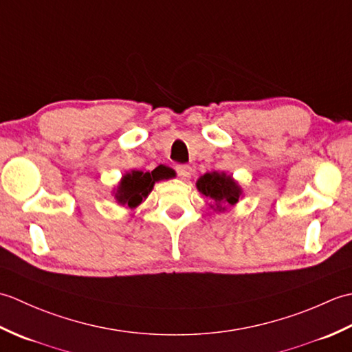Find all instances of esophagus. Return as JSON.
Returning <instances> with one entry per match:
<instances>
[{"instance_id":"esophagus-1","label":"esophagus","mask_w":352,"mask_h":352,"mask_svg":"<svg viewBox=\"0 0 352 352\" xmlns=\"http://www.w3.org/2000/svg\"><path fill=\"white\" fill-rule=\"evenodd\" d=\"M177 172H178V177H180L182 180H189L192 175V168L188 166V164H178Z\"/></svg>"}]
</instances>
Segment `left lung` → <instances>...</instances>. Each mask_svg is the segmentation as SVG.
Returning <instances> with one entry per match:
<instances>
[{"label": "left lung", "mask_w": 352, "mask_h": 352, "mask_svg": "<svg viewBox=\"0 0 352 352\" xmlns=\"http://www.w3.org/2000/svg\"><path fill=\"white\" fill-rule=\"evenodd\" d=\"M197 189L210 199V208L216 213L227 212L243 197L242 186L234 180L233 175L218 170L201 175L197 182Z\"/></svg>", "instance_id": "8db88e82"}]
</instances>
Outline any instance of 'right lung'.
<instances>
[{
  "label": "right lung",
  "instance_id": "right-lung-1",
  "mask_svg": "<svg viewBox=\"0 0 352 352\" xmlns=\"http://www.w3.org/2000/svg\"><path fill=\"white\" fill-rule=\"evenodd\" d=\"M170 178V170L166 168H155L153 172L133 169L125 172L121 182L113 189V197L119 206L125 208H136L148 198L157 182Z\"/></svg>",
  "mask_w": 352,
  "mask_h": 352
}]
</instances>
